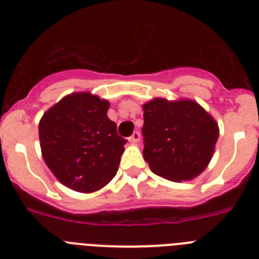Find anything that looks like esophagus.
<instances>
[{"mask_svg": "<svg viewBox=\"0 0 259 259\" xmlns=\"http://www.w3.org/2000/svg\"><path fill=\"white\" fill-rule=\"evenodd\" d=\"M140 134H139V132H134V134H132V136L130 137V139H128V141H130V143L131 144H136V143H139V141H140Z\"/></svg>", "mask_w": 259, "mask_h": 259, "instance_id": "esophagus-1", "label": "esophagus"}]
</instances>
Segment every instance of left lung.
I'll use <instances>...</instances> for the list:
<instances>
[{
    "label": "left lung",
    "instance_id": "8db88e82",
    "mask_svg": "<svg viewBox=\"0 0 259 259\" xmlns=\"http://www.w3.org/2000/svg\"><path fill=\"white\" fill-rule=\"evenodd\" d=\"M143 110V154L150 170L176 183L202 174L218 141L217 120L191 98L155 97Z\"/></svg>",
    "mask_w": 259,
    "mask_h": 259
}]
</instances>
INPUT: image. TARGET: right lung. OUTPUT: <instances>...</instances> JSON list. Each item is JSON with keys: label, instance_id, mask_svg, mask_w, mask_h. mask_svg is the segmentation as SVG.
I'll use <instances>...</instances> for the list:
<instances>
[{"label": "right lung", "instance_id": "right-lung-1", "mask_svg": "<svg viewBox=\"0 0 259 259\" xmlns=\"http://www.w3.org/2000/svg\"><path fill=\"white\" fill-rule=\"evenodd\" d=\"M109 107L97 95L75 92L41 116V154L53 175L72 191L93 193L116 175L125 140L107 116Z\"/></svg>", "mask_w": 259, "mask_h": 259}]
</instances>
